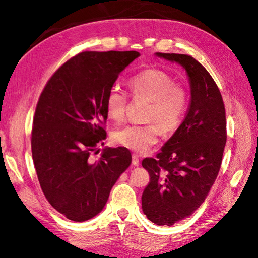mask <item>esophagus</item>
I'll return each mask as SVG.
<instances>
[{"label": "esophagus", "instance_id": "obj_1", "mask_svg": "<svg viewBox=\"0 0 258 258\" xmlns=\"http://www.w3.org/2000/svg\"><path fill=\"white\" fill-rule=\"evenodd\" d=\"M133 165H135V166L139 165V157L136 154L133 155Z\"/></svg>", "mask_w": 258, "mask_h": 258}]
</instances>
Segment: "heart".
Segmentation results:
<instances>
[{"mask_svg":"<svg viewBox=\"0 0 258 258\" xmlns=\"http://www.w3.org/2000/svg\"><path fill=\"white\" fill-rule=\"evenodd\" d=\"M129 88L134 98L146 99V121L143 125H126L113 133V141L117 145L135 152H145L159 141L160 128L164 134L179 128L188 107V92L183 86L175 84L172 76L160 69H146L129 80ZM128 96L117 87L108 90L104 106L112 121L121 122L125 116Z\"/></svg>","mask_w":258,"mask_h":258,"instance_id":"1","label":"heart"}]
</instances>
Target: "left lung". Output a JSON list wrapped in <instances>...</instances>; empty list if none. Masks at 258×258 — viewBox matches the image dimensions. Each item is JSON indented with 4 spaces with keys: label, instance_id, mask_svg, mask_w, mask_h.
I'll use <instances>...</instances> for the list:
<instances>
[{
    "label": "left lung",
    "instance_id": "obj_1",
    "mask_svg": "<svg viewBox=\"0 0 258 258\" xmlns=\"http://www.w3.org/2000/svg\"><path fill=\"white\" fill-rule=\"evenodd\" d=\"M186 70L190 84L187 115L155 159L143 168L150 182L143 192L144 214L157 225H173L191 215L209 195L218 177L227 143L225 108L219 87L190 55L156 53Z\"/></svg>",
    "mask_w": 258,
    "mask_h": 258
}]
</instances>
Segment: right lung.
I'll return each mask as SVG.
<instances>
[{
	"label": "right lung",
	"mask_w": 258,
	"mask_h": 258,
	"mask_svg": "<svg viewBox=\"0 0 258 258\" xmlns=\"http://www.w3.org/2000/svg\"><path fill=\"white\" fill-rule=\"evenodd\" d=\"M141 54L81 52L54 72L40 94L31 153L40 188L54 209L83 222L101 212L120 175L132 164L125 147L93 152L104 144L105 96L120 72Z\"/></svg>",
	"instance_id": "obj_1"
}]
</instances>
